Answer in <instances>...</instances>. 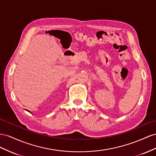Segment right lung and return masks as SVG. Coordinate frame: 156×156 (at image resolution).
Segmentation results:
<instances>
[{
    "instance_id": "1",
    "label": "right lung",
    "mask_w": 156,
    "mask_h": 156,
    "mask_svg": "<svg viewBox=\"0 0 156 156\" xmlns=\"http://www.w3.org/2000/svg\"><path fill=\"white\" fill-rule=\"evenodd\" d=\"M27 111H28V112H30V111H29V110H27Z\"/></svg>"
}]
</instances>
